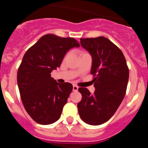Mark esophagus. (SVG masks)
Wrapping results in <instances>:
<instances>
[{
	"label": "esophagus",
	"mask_w": 148,
	"mask_h": 148,
	"mask_svg": "<svg viewBox=\"0 0 148 148\" xmlns=\"http://www.w3.org/2000/svg\"><path fill=\"white\" fill-rule=\"evenodd\" d=\"M73 91H77L78 90V87L76 85H73Z\"/></svg>",
	"instance_id": "obj_1"
}]
</instances>
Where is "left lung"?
Returning <instances> with one entry per match:
<instances>
[{
    "label": "left lung",
    "mask_w": 148,
    "mask_h": 148,
    "mask_svg": "<svg viewBox=\"0 0 148 148\" xmlns=\"http://www.w3.org/2000/svg\"><path fill=\"white\" fill-rule=\"evenodd\" d=\"M81 45L92 56L90 73L93 75V94L86 87L78 88L82 95L78 113L84 121L99 125L114 115L126 93L129 69L121 49L103 36L81 38Z\"/></svg>",
    "instance_id": "8db88e82"
}]
</instances>
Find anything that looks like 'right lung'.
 <instances>
[{
  "instance_id": "add662e5",
  "label": "right lung",
  "mask_w": 148,
  "mask_h": 148,
  "mask_svg": "<svg viewBox=\"0 0 148 148\" xmlns=\"http://www.w3.org/2000/svg\"><path fill=\"white\" fill-rule=\"evenodd\" d=\"M79 47L73 38L47 34L23 56L17 75L18 89L26 111L40 125H50L59 119L73 85L58 83L51 73L59 67L69 49Z\"/></svg>"
}]
</instances>
